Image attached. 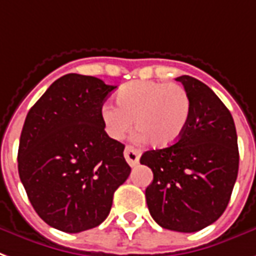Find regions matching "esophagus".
I'll return each mask as SVG.
<instances>
[{
    "mask_svg": "<svg viewBox=\"0 0 256 256\" xmlns=\"http://www.w3.org/2000/svg\"><path fill=\"white\" fill-rule=\"evenodd\" d=\"M124 158L128 161L130 166H136L138 161H140V150H136L132 146H126L124 149Z\"/></svg>",
    "mask_w": 256,
    "mask_h": 256,
    "instance_id": "esophagus-1",
    "label": "esophagus"
}]
</instances>
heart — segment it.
I'll return each instance as SVG.
<instances>
[{"mask_svg":"<svg viewBox=\"0 0 256 256\" xmlns=\"http://www.w3.org/2000/svg\"><path fill=\"white\" fill-rule=\"evenodd\" d=\"M116 104L102 106L107 134L122 140L132 126L154 148L174 145L184 134L190 116V98L182 86L166 82L136 80L116 94Z\"/></svg>","mask_w":256,"mask_h":256,"instance_id":"b5f03b06","label":"heart"}]
</instances>
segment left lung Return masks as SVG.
I'll return each mask as SVG.
<instances>
[{
  "label": "left lung",
  "instance_id": "1",
  "mask_svg": "<svg viewBox=\"0 0 256 256\" xmlns=\"http://www.w3.org/2000/svg\"><path fill=\"white\" fill-rule=\"evenodd\" d=\"M190 98V116L174 145L148 150L140 162L153 172L146 188L156 223L177 232H196L214 223L231 198L239 170L232 115L219 96L192 76H178Z\"/></svg>",
  "mask_w": 256,
  "mask_h": 256
}]
</instances>
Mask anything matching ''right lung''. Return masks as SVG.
I'll list each match as a JSON object with an SVG mask.
<instances>
[{
  "label": "right lung",
  "instance_id": "1",
  "mask_svg": "<svg viewBox=\"0 0 256 256\" xmlns=\"http://www.w3.org/2000/svg\"><path fill=\"white\" fill-rule=\"evenodd\" d=\"M116 86L67 74L50 86L25 118L18 174L37 214L68 234L98 227L128 180L124 145L107 136L102 106Z\"/></svg>",
  "mask_w": 256,
  "mask_h": 256
}]
</instances>
